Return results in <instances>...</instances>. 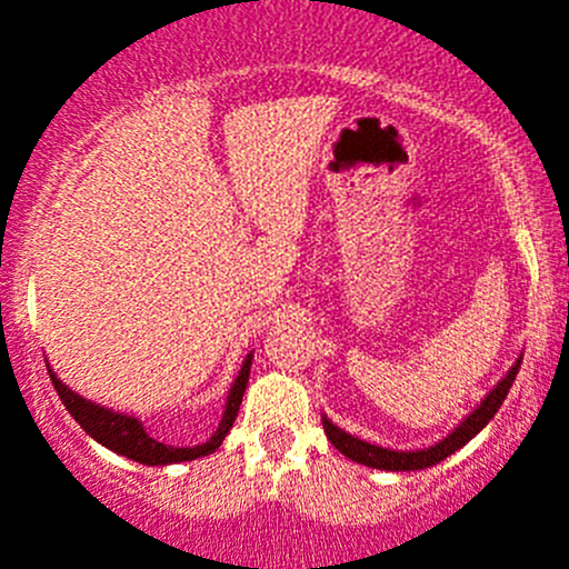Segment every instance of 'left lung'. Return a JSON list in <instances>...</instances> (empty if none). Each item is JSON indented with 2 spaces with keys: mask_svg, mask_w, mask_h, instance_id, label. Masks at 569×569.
<instances>
[{
  "mask_svg": "<svg viewBox=\"0 0 569 569\" xmlns=\"http://www.w3.org/2000/svg\"><path fill=\"white\" fill-rule=\"evenodd\" d=\"M520 360H523V358H518V363L509 369V375L503 377V380L498 382V386L492 388V391L487 393L485 399H481V405L476 407V410L470 412L465 421H460V427H455V432L446 435L440 443L429 446V449H418V451L382 449V446L366 443V440H360V438H355V435L343 432V429H338L336 423L330 421V418H321V423H325L327 440H330V443L336 446V449L341 451L343 457H349L352 462L366 465V468H380V470H423V468H432V465H438L440 460H446V457L455 455L457 449H462L468 440H473L476 435H479L481 429L490 423V418L496 416L498 407H501L503 399H507V393H509V388H512L515 377H518Z\"/></svg>",
  "mask_w": 569,
  "mask_h": 569,
  "instance_id": "obj_1",
  "label": "left lung"
}]
</instances>
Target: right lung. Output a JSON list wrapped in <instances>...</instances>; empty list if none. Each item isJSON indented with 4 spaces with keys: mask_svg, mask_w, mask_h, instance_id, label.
Masks as SVG:
<instances>
[{
    "mask_svg": "<svg viewBox=\"0 0 569 569\" xmlns=\"http://www.w3.org/2000/svg\"><path fill=\"white\" fill-rule=\"evenodd\" d=\"M250 366H252V355H248L239 369V377L233 380L231 391H228V401H226V412H222L220 423H217L214 435H211L206 443L200 446H168L162 440L151 438L146 432L140 421L134 416H126V412H114L109 407L96 405V401L84 399V396L73 393L54 371L49 369L51 377V386H54L57 396L62 399L66 410L71 412L73 421H79V427L96 440V443L107 446L109 451L120 457H129V460L142 462V465H173V462H189V460H198V457L206 455H214L217 449L222 446L226 435L231 432L233 421H237V412L239 405H242V396L244 388H248L250 380Z\"/></svg>",
    "mask_w": 569,
    "mask_h": 569,
    "instance_id": "add662e5",
    "label": "right lung"
}]
</instances>
